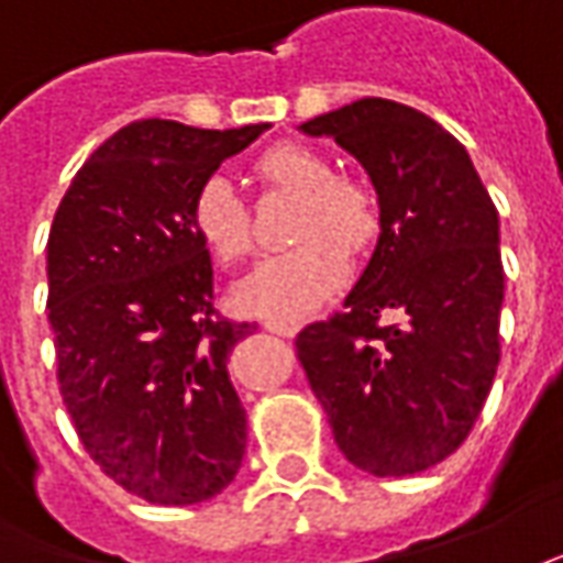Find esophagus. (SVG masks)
Instances as JSON below:
<instances>
[{"mask_svg":"<svg viewBox=\"0 0 563 563\" xmlns=\"http://www.w3.org/2000/svg\"><path fill=\"white\" fill-rule=\"evenodd\" d=\"M265 330L274 332V335H283V339H292L298 332V327L296 323H280V320H267Z\"/></svg>","mask_w":563,"mask_h":563,"instance_id":"esophagus-1","label":"esophagus"}]
</instances>
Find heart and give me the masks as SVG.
I'll return each mask as SVG.
<instances>
[{"label":"heart","instance_id":"obj_1","mask_svg":"<svg viewBox=\"0 0 563 563\" xmlns=\"http://www.w3.org/2000/svg\"><path fill=\"white\" fill-rule=\"evenodd\" d=\"M267 187L298 194L292 250L271 255L233 286L240 313L296 323L313 313L345 283L347 253L361 255L382 233V209L369 187L335 175L327 153L308 144H274L252 163ZM190 231L221 265L246 258L252 250V216L246 200L224 175H206L187 209Z\"/></svg>","mask_w":563,"mask_h":563}]
</instances>
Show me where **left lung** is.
I'll use <instances>...</instances> for the list:
<instances>
[{
	"label": "left lung",
	"mask_w": 563,
	"mask_h": 563,
	"mask_svg": "<svg viewBox=\"0 0 563 563\" xmlns=\"http://www.w3.org/2000/svg\"><path fill=\"white\" fill-rule=\"evenodd\" d=\"M298 129L345 147L382 209L345 311L298 332V361L351 465L426 472L468 438L499 366V212L465 147L412 107L361 98Z\"/></svg>",
	"instance_id": "obj_1"
}]
</instances>
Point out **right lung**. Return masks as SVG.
<instances>
[{"instance_id":"obj_1","label":"right lung","mask_w":563,"mask_h":563,"mask_svg":"<svg viewBox=\"0 0 563 563\" xmlns=\"http://www.w3.org/2000/svg\"><path fill=\"white\" fill-rule=\"evenodd\" d=\"M271 125L137 120L86 159L48 233L57 382L89 456L153 506H197L231 484L246 410L228 376L250 323L218 320L212 258L190 231L206 175Z\"/></svg>"}]
</instances>
